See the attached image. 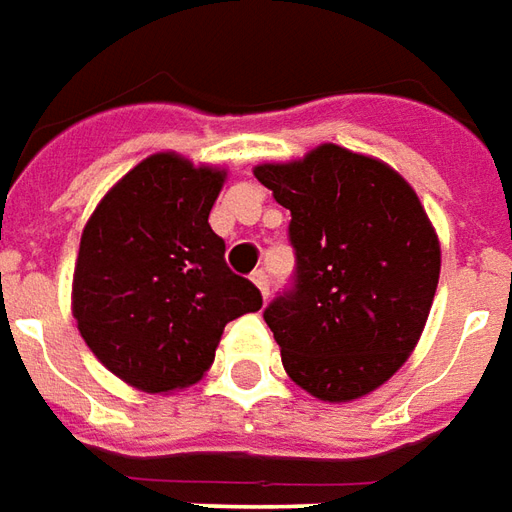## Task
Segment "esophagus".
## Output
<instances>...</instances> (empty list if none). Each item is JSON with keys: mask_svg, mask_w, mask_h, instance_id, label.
<instances>
[{"mask_svg": "<svg viewBox=\"0 0 512 512\" xmlns=\"http://www.w3.org/2000/svg\"><path fill=\"white\" fill-rule=\"evenodd\" d=\"M250 281L256 284V289H259V292H262L264 300H267V295H270V278H267V273H264V270H256V273H253V278H250Z\"/></svg>", "mask_w": 512, "mask_h": 512, "instance_id": "34e87169", "label": "esophagus"}]
</instances>
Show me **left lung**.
<instances>
[{"mask_svg":"<svg viewBox=\"0 0 512 512\" xmlns=\"http://www.w3.org/2000/svg\"><path fill=\"white\" fill-rule=\"evenodd\" d=\"M253 176L292 215L295 286L264 311L286 375L322 402L366 397L422 336L441 273L436 228L397 170L333 143Z\"/></svg>","mask_w":512,"mask_h":512,"instance_id":"obj_1","label":"left lung"}]
</instances>
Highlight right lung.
I'll list each match as a JSON object with an SVG mask.
<instances>
[{
  "mask_svg": "<svg viewBox=\"0 0 512 512\" xmlns=\"http://www.w3.org/2000/svg\"><path fill=\"white\" fill-rule=\"evenodd\" d=\"M226 170L159 151L134 165L85 223L71 284L76 328L101 364L146 394L204 378L228 322L262 295L226 267L209 226Z\"/></svg>",
  "mask_w": 512,
  "mask_h": 512,
  "instance_id": "right-lung-1",
  "label": "right lung"
}]
</instances>
